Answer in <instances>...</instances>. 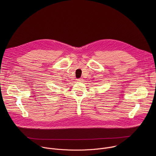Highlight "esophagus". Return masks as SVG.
<instances>
[{
    "label": "esophagus",
    "instance_id": "34e87169",
    "mask_svg": "<svg viewBox=\"0 0 156 156\" xmlns=\"http://www.w3.org/2000/svg\"><path fill=\"white\" fill-rule=\"evenodd\" d=\"M77 81L79 82H83V80L82 78H78V79H77Z\"/></svg>",
    "mask_w": 156,
    "mask_h": 156
}]
</instances>
